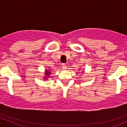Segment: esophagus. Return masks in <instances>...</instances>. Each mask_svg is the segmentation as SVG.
Listing matches in <instances>:
<instances>
[{
  "label": "esophagus",
  "instance_id": "obj_1",
  "mask_svg": "<svg viewBox=\"0 0 127 127\" xmlns=\"http://www.w3.org/2000/svg\"><path fill=\"white\" fill-rule=\"evenodd\" d=\"M62 67L63 69H66L67 65H65V64H62Z\"/></svg>",
  "mask_w": 127,
  "mask_h": 127
}]
</instances>
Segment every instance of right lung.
<instances>
[{"label": "right lung", "instance_id": "right-lung-1", "mask_svg": "<svg viewBox=\"0 0 127 127\" xmlns=\"http://www.w3.org/2000/svg\"><path fill=\"white\" fill-rule=\"evenodd\" d=\"M46 76H49V74H50V72H49V71L48 70H46Z\"/></svg>", "mask_w": 127, "mask_h": 127}]
</instances>
